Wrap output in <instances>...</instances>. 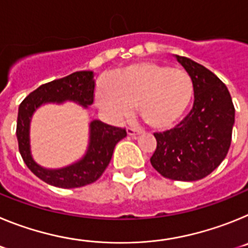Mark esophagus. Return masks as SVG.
I'll return each instance as SVG.
<instances>
[{
	"mask_svg": "<svg viewBox=\"0 0 248 248\" xmlns=\"http://www.w3.org/2000/svg\"><path fill=\"white\" fill-rule=\"evenodd\" d=\"M126 133H128V135H130V137H135V135H139L140 133H141V130L137 128H133V126H129V128H126Z\"/></svg>",
	"mask_w": 248,
	"mask_h": 248,
	"instance_id": "esophagus-1",
	"label": "esophagus"
}]
</instances>
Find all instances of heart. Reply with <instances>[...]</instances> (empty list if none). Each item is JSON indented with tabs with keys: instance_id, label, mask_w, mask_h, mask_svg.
Here are the masks:
<instances>
[{
	"instance_id": "1",
	"label": "heart",
	"mask_w": 248,
	"mask_h": 248,
	"mask_svg": "<svg viewBox=\"0 0 248 248\" xmlns=\"http://www.w3.org/2000/svg\"><path fill=\"white\" fill-rule=\"evenodd\" d=\"M192 97L194 82L187 72L154 62L118 69L95 93L98 105L111 119L128 118L137 104L140 118L156 130L174 126Z\"/></svg>"
}]
</instances>
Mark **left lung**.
<instances>
[{"mask_svg": "<svg viewBox=\"0 0 248 248\" xmlns=\"http://www.w3.org/2000/svg\"><path fill=\"white\" fill-rule=\"evenodd\" d=\"M194 82L192 109L175 128L154 133L153 168L164 177L196 181L211 174L231 145L235 107L227 87L211 71L176 56Z\"/></svg>", "mask_w": 248, "mask_h": 248, "instance_id": "8db88e82", "label": "left lung"}]
</instances>
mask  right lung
<instances>
[{
	"label": "right lung",
	"instance_id": "1",
	"mask_svg": "<svg viewBox=\"0 0 248 248\" xmlns=\"http://www.w3.org/2000/svg\"><path fill=\"white\" fill-rule=\"evenodd\" d=\"M94 73L80 71L61 79L52 80L30 93L19 104L16 135L21 156L37 177L52 186L62 189L80 187L97 181L109 165L118 141L126 137L125 129L93 120L89 125V145L84 156L62 169H46L31 155L30 123L38 107L45 103H63L72 100L87 108L94 100Z\"/></svg>",
	"mask_w": 248,
	"mask_h": 248
}]
</instances>
